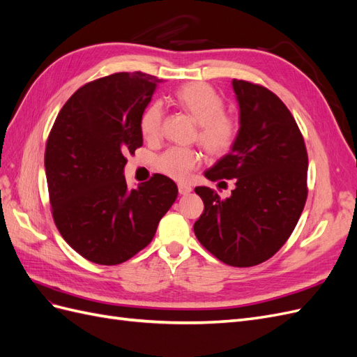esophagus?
<instances>
[{
  "label": "esophagus",
  "instance_id": "34e87169",
  "mask_svg": "<svg viewBox=\"0 0 357 357\" xmlns=\"http://www.w3.org/2000/svg\"><path fill=\"white\" fill-rule=\"evenodd\" d=\"M192 192V188L186 183H178V193L180 195H188V193Z\"/></svg>",
  "mask_w": 357,
  "mask_h": 357
}]
</instances>
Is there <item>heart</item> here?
Returning a JSON list of instances; mask_svg holds the SVG:
<instances>
[{"label":"heart","instance_id":"1","mask_svg":"<svg viewBox=\"0 0 357 357\" xmlns=\"http://www.w3.org/2000/svg\"><path fill=\"white\" fill-rule=\"evenodd\" d=\"M174 101L199 125L198 142L207 153L220 156L228 153L236 139V123L226 116L222 96L207 83L181 86L174 93ZM162 107L149 105L139 121V129L147 139L159 137ZM199 156L190 149L172 147L158 159V168L172 178H185L198 165Z\"/></svg>","mask_w":357,"mask_h":357}]
</instances>
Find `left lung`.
Returning a JSON list of instances; mask_svg holds the SVG:
<instances>
[{"instance_id":"obj_1","label":"left lung","mask_w":357,"mask_h":357,"mask_svg":"<svg viewBox=\"0 0 357 357\" xmlns=\"http://www.w3.org/2000/svg\"><path fill=\"white\" fill-rule=\"evenodd\" d=\"M240 128L229 150L204 172L235 178L231 197L198 186L204 213L193 225L198 241L231 266H253L275 255L304 210L308 156L283 101L264 86L232 80ZM222 183V181H220Z\"/></svg>"}]
</instances>
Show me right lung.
Wrapping results in <instances>:
<instances>
[{
	"label": "right lung",
	"mask_w": 357,
	"mask_h": 357,
	"mask_svg": "<svg viewBox=\"0 0 357 357\" xmlns=\"http://www.w3.org/2000/svg\"><path fill=\"white\" fill-rule=\"evenodd\" d=\"M160 80L116 73L74 92L50 131L45 167L53 219L84 259L117 265L153 240L177 198V185L155 174L129 189L126 153L143 146L139 121Z\"/></svg>",
	"instance_id": "add662e5"
}]
</instances>
